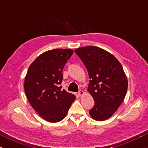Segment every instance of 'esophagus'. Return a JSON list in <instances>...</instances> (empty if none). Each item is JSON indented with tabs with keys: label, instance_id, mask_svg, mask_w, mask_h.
I'll list each match as a JSON object with an SVG mask.
<instances>
[{
	"label": "esophagus",
	"instance_id": "esophagus-1",
	"mask_svg": "<svg viewBox=\"0 0 148 148\" xmlns=\"http://www.w3.org/2000/svg\"><path fill=\"white\" fill-rule=\"evenodd\" d=\"M84 94H85L84 92L83 91V90H80V91L79 92V97H82L83 95H84Z\"/></svg>",
	"mask_w": 148,
	"mask_h": 148
}]
</instances>
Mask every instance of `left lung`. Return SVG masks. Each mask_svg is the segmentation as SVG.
<instances>
[{
    "instance_id": "left-lung-1",
    "label": "left lung",
    "mask_w": 148,
    "mask_h": 148,
    "mask_svg": "<svg viewBox=\"0 0 148 148\" xmlns=\"http://www.w3.org/2000/svg\"><path fill=\"white\" fill-rule=\"evenodd\" d=\"M74 51L84 63L90 79L88 91L95 105L90 115L97 121L107 120L126 95L128 81L123 66L113 54L99 47H84Z\"/></svg>"
}]
</instances>
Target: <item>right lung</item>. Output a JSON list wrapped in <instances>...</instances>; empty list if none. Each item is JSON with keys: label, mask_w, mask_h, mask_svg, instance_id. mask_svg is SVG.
<instances>
[{"label": "right lung", "mask_w": 148, "mask_h": 148, "mask_svg": "<svg viewBox=\"0 0 148 148\" xmlns=\"http://www.w3.org/2000/svg\"><path fill=\"white\" fill-rule=\"evenodd\" d=\"M74 51L56 49L42 53L30 64L25 77L24 90L35 111L49 123L65 118L76 96L58 87L62 69Z\"/></svg>", "instance_id": "add662e5"}]
</instances>
